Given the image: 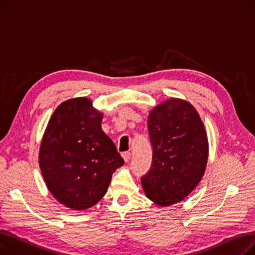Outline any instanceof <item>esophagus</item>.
<instances>
[{
  "label": "esophagus",
  "instance_id": "1",
  "mask_svg": "<svg viewBox=\"0 0 255 255\" xmlns=\"http://www.w3.org/2000/svg\"><path fill=\"white\" fill-rule=\"evenodd\" d=\"M122 156H123V158H124V160H125V162H128L129 160H130V158H131V154H130L129 152H125V153H123V154H122Z\"/></svg>",
  "mask_w": 255,
  "mask_h": 255
}]
</instances>
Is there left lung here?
I'll return each instance as SVG.
<instances>
[{
	"label": "left lung",
	"mask_w": 255,
	"mask_h": 255,
	"mask_svg": "<svg viewBox=\"0 0 255 255\" xmlns=\"http://www.w3.org/2000/svg\"><path fill=\"white\" fill-rule=\"evenodd\" d=\"M148 130L153 161L141 178L144 194L160 207L180 203L202 181L207 167L203 121L190 102L170 98L150 112Z\"/></svg>",
	"instance_id": "1"
}]
</instances>
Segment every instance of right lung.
<instances>
[{
	"label": "right lung",
	"instance_id": "obj_1",
	"mask_svg": "<svg viewBox=\"0 0 255 255\" xmlns=\"http://www.w3.org/2000/svg\"><path fill=\"white\" fill-rule=\"evenodd\" d=\"M102 118L89 98H73L57 107L44 131L39 150L42 177L52 196L71 210L96 205L124 164L101 129Z\"/></svg>",
	"mask_w": 255,
	"mask_h": 255
}]
</instances>
